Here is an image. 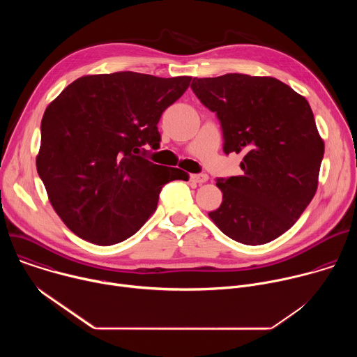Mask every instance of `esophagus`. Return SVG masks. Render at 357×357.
Returning a JSON list of instances; mask_svg holds the SVG:
<instances>
[{
    "label": "esophagus",
    "mask_w": 357,
    "mask_h": 357,
    "mask_svg": "<svg viewBox=\"0 0 357 357\" xmlns=\"http://www.w3.org/2000/svg\"><path fill=\"white\" fill-rule=\"evenodd\" d=\"M208 179H209V176L206 174H193V175H190V181L195 182V183H199V185L205 183Z\"/></svg>",
    "instance_id": "esophagus-1"
}]
</instances>
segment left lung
Masks as SVG:
<instances>
[{
	"label": "left lung",
	"mask_w": 357,
	"mask_h": 357,
	"mask_svg": "<svg viewBox=\"0 0 357 357\" xmlns=\"http://www.w3.org/2000/svg\"><path fill=\"white\" fill-rule=\"evenodd\" d=\"M190 87L216 113L226 154H244L243 175L218 179L223 200L209 218L238 243L273 241L292 227L318 188L325 145L310 103L267 76L195 77Z\"/></svg>",
	"instance_id": "left-lung-1"
}]
</instances>
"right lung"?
<instances>
[{
    "label": "right lung",
    "mask_w": 357,
    "mask_h": 357,
    "mask_svg": "<svg viewBox=\"0 0 357 357\" xmlns=\"http://www.w3.org/2000/svg\"><path fill=\"white\" fill-rule=\"evenodd\" d=\"M192 77L135 72L83 76L45 110L36 169L50 203L80 238L112 245L157 209L161 189L189 175L148 161L160 148L158 121Z\"/></svg>",
    "instance_id": "obj_1"
}]
</instances>
